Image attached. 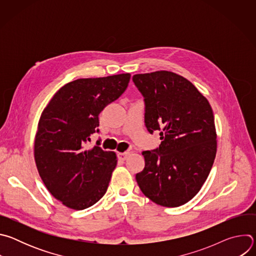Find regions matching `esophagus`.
<instances>
[{"instance_id":"obj_1","label":"esophagus","mask_w":256,"mask_h":256,"mask_svg":"<svg viewBox=\"0 0 256 256\" xmlns=\"http://www.w3.org/2000/svg\"><path fill=\"white\" fill-rule=\"evenodd\" d=\"M130 155V152L128 151H126V152H122V153H118V158L120 159V160H126V158H128V156Z\"/></svg>"}]
</instances>
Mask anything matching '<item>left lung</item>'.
Returning <instances> with one entry per match:
<instances>
[{
  "instance_id": "1",
  "label": "left lung",
  "mask_w": 256,
  "mask_h": 256,
  "mask_svg": "<svg viewBox=\"0 0 256 256\" xmlns=\"http://www.w3.org/2000/svg\"><path fill=\"white\" fill-rule=\"evenodd\" d=\"M132 81L144 100V124L160 132L159 148L144 151V168L136 179L157 204L175 208L200 190L216 153L212 109L196 87L175 72L136 74Z\"/></svg>"
}]
</instances>
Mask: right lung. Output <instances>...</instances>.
<instances>
[{
	"label": "right lung",
	"mask_w": 256,
	"mask_h": 256,
	"mask_svg": "<svg viewBox=\"0 0 256 256\" xmlns=\"http://www.w3.org/2000/svg\"><path fill=\"white\" fill-rule=\"evenodd\" d=\"M130 74L78 79L62 86L40 116L34 159L48 190L70 208L81 210L106 192L116 167L114 152L86 149L99 132V114L126 91Z\"/></svg>",
	"instance_id": "obj_1"
}]
</instances>
